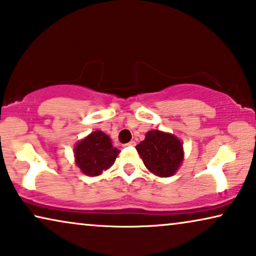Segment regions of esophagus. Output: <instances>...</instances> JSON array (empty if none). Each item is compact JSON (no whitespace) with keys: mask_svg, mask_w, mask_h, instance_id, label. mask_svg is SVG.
Listing matches in <instances>:
<instances>
[{"mask_svg":"<svg viewBox=\"0 0 256 256\" xmlns=\"http://www.w3.org/2000/svg\"><path fill=\"white\" fill-rule=\"evenodd\" d=\"M135 144H136L135 141H130V142H128V143H126V144H124V146H134Z\"/></svg>","mask_w":256,"mask_h":256,"instance_id":"34e87169","label":"esophagus"}]
</instances>
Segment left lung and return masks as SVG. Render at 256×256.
<instances>
[{"label":"left lung","instance_id":"8db88e82","mask_svg":"<svg viewBox=\"0 0 256 256\" xmlns=\"http://www.w3.org/2000/svg\"><path fill=\"white\" fill-rule=\"evenodd\" d=\"M146 169L160 177L174 174L183 160L182 142L176 136L160 130H150L144 141L136 146Z\"/></svg>","mask_w":256,"mask_h":256}]
</instances>
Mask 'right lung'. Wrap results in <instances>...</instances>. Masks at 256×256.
I'll list each match as a JSON object with an SVG mask.
<instances>
[{
	"mask_svg": "<svg viewBox=\"0 0 256 256\" xmlns=\"http://www.w3.org/2000/svg\"><path fill=\"white\" fill-rule=\"evenodd\" d=\"M118 152L120 150L114 148L110 138L96 130L76 143V164L87 176H98L113 166Z\"/></svg>",
	"mask_w": 256,
	"mask_h": 256,
	"instance_id": "add662e5",
	"label": "right lung"
}]
</instances>
